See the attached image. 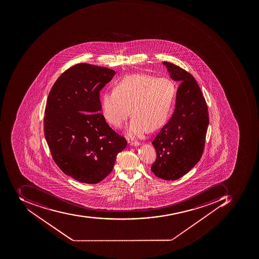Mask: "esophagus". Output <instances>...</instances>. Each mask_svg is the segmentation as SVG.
Returning a JSON list of instances; mask_svg holds the SVG:
<instances>
[{"instance_id":"esophagus-1","label":"esophagus","mask_w":259,"mask_h":259,"mask_svg":"<svg viewBox=\"0 0 259 259\" xmlns=\"http://www.w3.org/2000/svg\"><path fill=\"white\" fill-rule=\"evenodd\" d=\"M128 143L130 144V145H132V146H139L141 145V143L135 141H128Z\"/></svg>"}]
</instances>
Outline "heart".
<instances>
[{
    "label": "heart",
    "mask_w": 259,
    "mask_h": 259,
    "mask_svg": "<svg viewBox=\"0 0 259 259\" xmlns=\"http://www.w3.org/2000/svg\"><path fill=\"white\" fill-rule=\"evenodd\" d=\"M177 90L167 77L148 74L125 76L101 98L103 117L115 128H121L131 114V137L141 138L148 131L163 126L170 116Z\"/></svg>",
    "instance_id": "b5f03b06"
}]
</instances>
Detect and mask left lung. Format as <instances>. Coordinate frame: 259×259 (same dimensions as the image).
Wrapping results in <instances>:
<instances>
[{
  "label": "left lung",
  "mask_w": 259,
  "mask_h": 259,
  "mask_svg": "<svg viewBox=\"0 0 259 259\" xmlns=\"http://www.w3.org/2000/svg\"><path fill=\"white\" fill-rule=\"evenodd\" d=\"M177 91L175 112L152 141L157 158L151 169L158 178L175 181L186 175L200 160L209 125L207 105L192 74L163 62Z\"/></svg>",
  "instance_id": "left-lung-1"
}]
</instances>
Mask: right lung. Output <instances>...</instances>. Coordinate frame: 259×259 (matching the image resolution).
<instances>
[{
  "label": "right lung",
  "instance_id": "1",
  "mask_svg": "<svg viewBox=\"0 0 259 259\" xmlns=\"http://www.w3.org/2000/svg\"><path fill=\"white\" fill-rule=\"evenodd\" d=\"M114 74L107 67L76 64L58 77L48 97L46 141L58 167L77 182L103 181L126 147L100 113V91Z\"/></svg>",
  "mask_w": 259,
  "mask_h": 259
}]
</instances>
